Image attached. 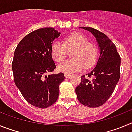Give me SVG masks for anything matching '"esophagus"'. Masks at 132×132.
Instances as JSON below:
<instances>
[{
  "label": "esophagus",
  "mask_w": 132,
  "mask_h": 132,
  "mask_svg": "<svg viewBox=\"0 0 132 132\" xmlns=\"http://www.w3.org/2000/svg\"><path fill=\"white\" fill-rule=\"evenodd\" d=\"M71 76V74H67V73H65V77L66 78H69Z\"/></svg>",
  "instance_id": "1"
}]
</instances>
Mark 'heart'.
Wrapping results in <instances>:
<instances>
[{
    "label": "heart",
    "instance_id": "1",
    "mask_svg": "<svg viewBox=\"0 0 132 132\" xmlns=\"http://www.w3.org/2000/svg\"><path fill=\"white\" fill-rule=\"evenodd\" d=\"M63 44L54 41L51 47V55L53 60L57 63L61 62L67 54V50L72 51L73 59L65 61L58 66L60 72L71 74L86 68L93 67L97 59V45L82 34L75 32L66 36Z\"/></svg>",
    "mask_w": 132,
    "mask_h": 132
}]
</instances>
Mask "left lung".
Listing matches in <instances>:
<instances>
[{"label":"left lung","mask_w":132,"mask_h":132,"mask_svg":"<svg viewBox=\"0 0 132 132\" xmlns=\"http://www.w3.org/2000/svg\"><path fill=\"white\" fill-rule=\"evenodd\" d=\"M80 28L94 35L101 53L96 67L81 77V82L75 92L80 103L90 108H96L103 105L115 89L120 77V56L116 45L106 35L90 27Z\"/></svg>","instance_id":"1"}]
</instances>
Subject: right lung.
I'll return each mask as SVG.
<instances>
[{"label": "right lung", "instance_id": "obj_1", "mask_svg": "<svg viewBox=\"0 0 132 132\" xmlns=\"http://www.w3.org/2000/svg\"><path fill=\"white\" fill-rule=\"evenodd\" d=\"M60 33L53 28L31 31L20 42L15 50L12 69L15 85L28 102L45 108L57 101L63 73L46 75L56 68L51 47Z\"/></svg>", "mask_w": 132, "mask_h": 132}]
</instances>
